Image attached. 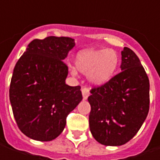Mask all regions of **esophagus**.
I'll list each match as a JSON object with an SVG mask.
<instances>
[{"mask_svg": "<svg viewBox=\"0 0 160 160\" xmlns=\"http://www.w3.org/2000/svg\"><path fill=\"white\" fill-rule=\"evenodd\" d=\"M82 94H83V100H86L90 95V91L88 88H83L82 89Z\"/></svg>", "mask_w": 160, "mask_h": 160, "instance_id": "obj_1", "label": "esophagus"}]
</instances>
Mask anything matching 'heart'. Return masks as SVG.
I'll use <instances>...</instances> for the list:
<instances>
[{"mask_svg": "<svg viewBox=\"0 0 160 160\" xmlns=\"http://www.w3.org/2000/svg\"><path fill=\"white\" fill-rule=\"evenodd\" d=\"M118 56L113 50H84L78 53L75 59L76 67L83 74H88L92 84L102 85L114 77L118 67ZM72 76H77V71L72 68Z\"/></svg>", "mask_w": 160, "mask_h": 160, "instance_id": "heart-1", "label": "heart"}]
</instances>
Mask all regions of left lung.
<instances>
[{
	"instance_id": "1",
	"label": "left lung",
	"mask_w": 160,
	"mask_h": 160,
	"mask_svg": "<svg viewBox=\"0 0 160 160\" xmlns=\"http://www.w3.org/2000/svg\"><path fill=\"white\" fill-rule=\"evenodd\" d=\"M121 72L91 90L89 126L96 141L106 146L126 143L137 133L150 108V82L137 55L125 47Z\"/></svg>"
}]
</instances>
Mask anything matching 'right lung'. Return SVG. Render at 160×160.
Returning a JSON list of instances; mask_svg holds the SVG:
<instances>
[{"instance_id": "obj_1", "label": "right lung", "mask_w": 160, "mask_h": 160, "mask_svg": "<svg viewBox=\"0 0 160 160\" xmlns=\"http://www.w3.org/2000/svg\"><path fill=\"white\" fill-rule=\"evenodd\" d=\"M70 37L34 39L16 64L9 101L17 125L29 138L49 142L64 130L68 115L82 101L80 86L66 83Z\"/></svg>"}]
</instances>
